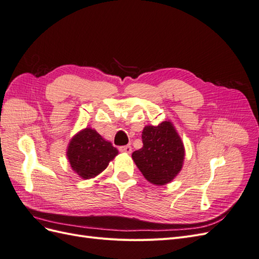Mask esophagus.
<instances>
[{"mask_svg": "<svg viewBox=\"0 0 259 259\" xmlns=\"http://www.w3.org/2000/svg\"><path fill=\"white\" fill-rule=\"evenodd\" d=\"M119 150L123 153H131L132 152V147L131 146H121Z\"/></svg>", "mask_w": 259, "mask_h": 259, "instance_id": "esophagus-1", "label": "esophagus"}]
</instances>
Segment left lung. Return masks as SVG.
<instances>
[{
    "mask_svg": "<svg viewBox=\"0 0 259 259\" xmlns=\"http://www.w3.org/2000/svg\"><path fill=\"white\" fill-rule=\"evenodd\" d=\"M143 148L132 158L144 177L153 185L170 183L182 170L185 148L174 125L169 121L158 126L147 125L143 131Z\"/></svg>",
    "mask_w": 259,
    "mask_h": 259,
    "instance_id": "left-lung-1",
    "label": "left lung"
}]
</instances>
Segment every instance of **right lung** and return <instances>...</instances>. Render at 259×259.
Here are the masks:
<instances>
[{
    "mask_svg": "<svg viewBox=\"0 0 259 259\" xmlns=\"http://www.w3.org/2000/svg\"><path fill=\"white\" fill-rule=\"evenodd\" d=\"M119 151L98 133L86 127L71 139L67 156L72 169L83 179H90L105 170Z\"/></svg>",
    "mask_w": 259,
    "mask_h": 259,
    "instance_id": "right-lung-1",
    "label": "right lung"
}]
</instances>
